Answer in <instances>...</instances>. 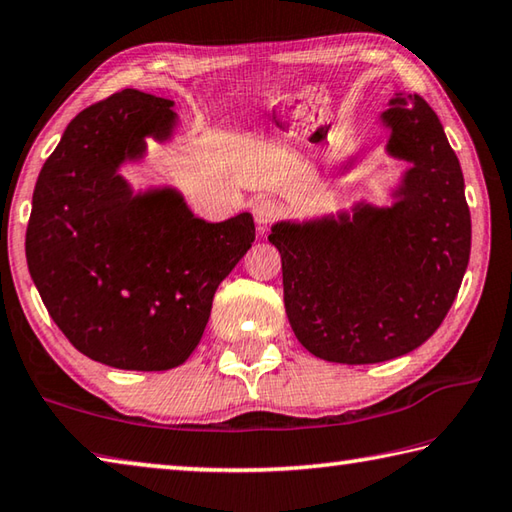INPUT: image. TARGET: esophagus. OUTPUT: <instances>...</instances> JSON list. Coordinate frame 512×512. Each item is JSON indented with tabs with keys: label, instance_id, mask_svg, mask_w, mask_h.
Masks as SVG:
<instances>
[{
	"label": "esophagus",
	"instance_id": "obj_1",
	"mask_svg": "<svg viewBox=\"0 0 512 512\" xmlns=\"http://www.w3.org/2000/svg\"><path fill=\"white\" fill-rule=\"evenodd\" d=\"M281 204L272 200V197H258V200L251 204V213H254V220H256V227L258 229H265L270 227V224L279 218L281 215Z\"/></svg>",
	"mask_w": 512,
	"mask_h": 512
}]
</instances>
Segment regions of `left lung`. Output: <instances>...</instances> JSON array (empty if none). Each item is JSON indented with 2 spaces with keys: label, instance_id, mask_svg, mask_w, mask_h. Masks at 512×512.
Masks as SVG:
<instances>
[{
  "label": "left lung",
  "instance_id": "left-lung-1",
  "mask_svg": "<svg viewBox=\"0 0 512 512\" xmlns=\"http://www.w3.org/2000/svg\"><path fill=\"white\" fill-rule=\"evenodd\" d=\"M387 155L407 161L391 204L272 224L290 326L326 362L378 364L425 344L443 324L470 261L465 182L436 112L418 94L380 112ZM369 148L339 164L351 173Z\"/></svg>",
  "mask_w": 512,
  "mask_h": 512
}]
</instances>
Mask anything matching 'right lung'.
Listing matches in <instances>:
<instances>
[{
    "label": "right lung",
    "mask_w": 512,
    "mask_h": 512,
    "mask_svg": "<svg viewBox=\"0 0 512 512\" xmlns=\"http://www.w3.org/2000/svg\"><path fill=\"white\" fill-rule=\"evenodd\" d=\"M173 101L123 89L80 112L44 161L26 263L44 308L89 360L168 371L200 344L213 294L256 238L251 213L206 222L175 186L121 168L177 134Z\"/></svg>",
    "instance_id": "obj_1"
}]
</instances>
